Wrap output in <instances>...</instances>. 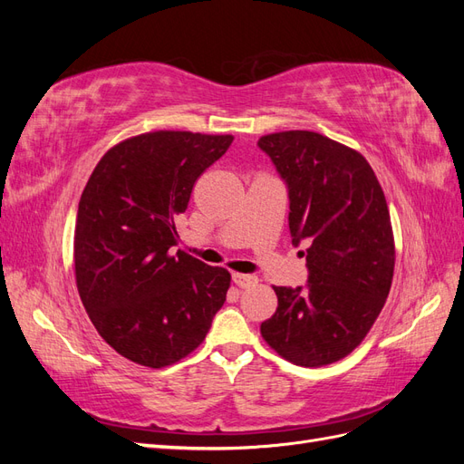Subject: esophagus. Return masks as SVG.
<instances>
[{
	"label": "esophagus",
	"instance_id": "esophagus-1",
	"mask_svg": "<svg viewBox=\"0 0 464 464\" xmlns=\"http://www.w3.org/2000/svg\"><path fill=\"white\" fill-rule=\"evenodd\" d=\"M232 280H234V285H236V286H240V288H247V286H254V285H257V276H254V275L234 273V275H232Z\"/></svg>",
	"mask_w": 464,
	"mask_h": 464
}]
</instances>
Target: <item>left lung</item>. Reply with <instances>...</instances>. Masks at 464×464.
Listing matches in <instances>:
<instances>
[{"mask_svg":"<svg viewBox=\"0 0 464 464\" xmlns=\"http://www.w3.org/2000/svg\"><path fill=\"white\" fill-rule=\"evenodd\" d=\"M259 149L288 188L292 242H307V285L273 286L278 307L261 323L276 354L304 368L348 356L382 314L395 240L382 186L354 149L315 131L263 135Z\"/></svg>","mask_w":464,"mask_h":464,"instance_id":"1","label":"left lung"}]
</instances>
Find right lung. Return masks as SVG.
Wrapping results in <instances>:
<instances>
[{
    "instance_id": "right-lung-1",
    "label": "right lung",
    "mask_w": 464,
    "mask_h": 464,
    "mask_svg": "<svg viewBox=\"0 0 464 464\" xmlns=\"http://www.w3.org/2000/svg\"><path fill=\"white\" fill-rule=\"evenodd\" d=\"M232 135L150 131L111 147L82 189L75 280L98 334L118 354L166 368L198 348L230 288V273L174 246L176 217Z\"/></svg>"
}]
</instances>
